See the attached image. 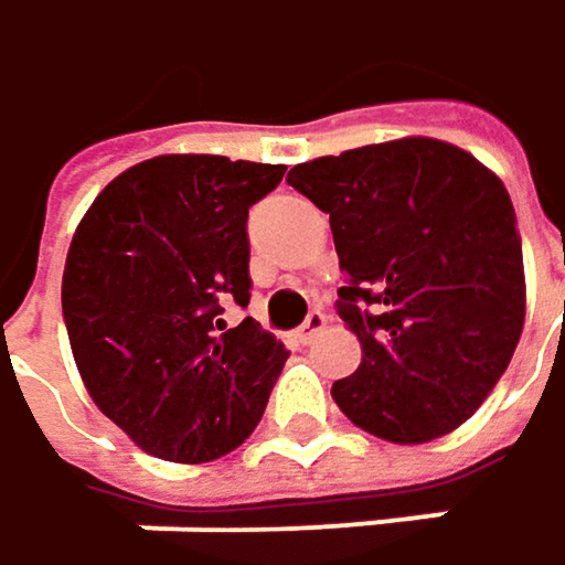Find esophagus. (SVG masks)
Listing matches in <instances>:
<instances>
[{"instance_id": "esophagus-1", "label": "esophagus", "mask_w": 565, "mask_h": 565, "mask_svg": "<svg viewBox=\"0 0 565 565\" xmlns=\"http://www.w3.org/2000/svg\"><path fill=\"white\" fill-rule=\"evenodd\" d=\"M323 330H327V313H323V310H310V317H307V320H303V327L297 330V339L307 345V342H313V339L323 333Z\"/></svg>"}]
</instances>
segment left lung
<instances>
[{
  "mask_svg": "<svg viewBox=\"0 0 565 565\" xmlns=\"http://www.w3.org/2000/svg\"><path fill=\"white\" fill-rule=\"evenodd\" d=\"M330 213L339 313L362 345L333 401L362 430L417 446L466 424L524 330L521 232L501 178L424 135L290 168Z\"/></svg>",
  "mask_w": 565,
  "mask_h": 565,
  "instance_id": "left-lung-1",
  "label": "left lung"
}]
</instances>
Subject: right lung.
I'll return each instance as SVG.
<instances>
[{"mask_svg": "<svg viewBox=\"0 0 565 565\" xmlns=\"http://www.w3.org/2000/svg\"><path fill=\"white\" fill-rule=\"evenodd\" d=\"M284 164L158 154L103 186L61 284L64 323L93 404L168 462H210L258 427L287 349L248 307V206Z\"/></svg>", "mask_w": 565, "mask_h": 565, "instance_id": "right-lung-1", "label": "right lung"}]
</instances>
